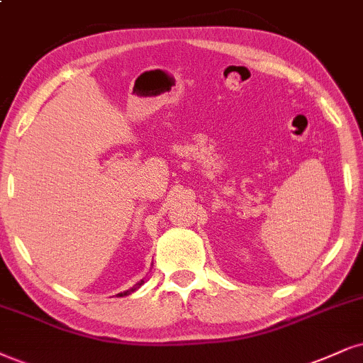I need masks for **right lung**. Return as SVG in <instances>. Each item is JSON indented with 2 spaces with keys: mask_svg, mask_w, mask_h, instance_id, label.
Returning <instances> with one entry per match:
<instances>
[{
  "mask_svg": "<svg viewBox=\"0 0 363 363\" xmlns=\"http://www.w3.org/2000/svg\"><path fill=\"white\" fill-rule=\"evenodd\" d=\"M143 283H145V281H141V283H138L136 286H133V288H131V289L124 291V293H119V294H118V296H128V294H131V293H134V291H136L138 288H140V286H141Z\"/></svg>",
  "mask_w": 363,
  "mask_h": 363,
  "instance_id": "obj_1",
  "label": "right lung"
}]
</instances>
